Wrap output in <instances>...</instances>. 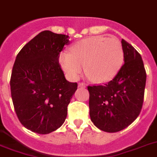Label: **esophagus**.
Segmentation results:
<instances>
[{"instance_id": "34e87169", "label": "esophagus", "mask_w": 157, "mask_h": 157, "mask_svg": "<svg viewBox=\"0 0 157 157\" xmlns=\"http://www.w3.org/2000/svg\"><path fill=\"white\" fill-rule=\"evenodd\" d=\"M78 86L79 87H81V88H85V87L86 86V85H85V84H84V83H79L78 84Z\"/></svg>"}]
</instances>
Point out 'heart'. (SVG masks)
I'll use <instances>...</instances> for the list:
<instances>
[{
	"instance_id": "obj_1",
	"label": "heart",
	"mask_w": 157,
	"mask_h": 157,
	"mask_svg": "<svg viewBox=\"0 0 157 157\" xmlns=\"http://www.w3.org/2000/svg\"><path fill=\"white\" fill-rule=\"evenodd\" d=\"M59 59L63 70L71 79L78 78L86 66V75L92 81L106 82L121 69L124 52L118 39L93 36L77 42L71 52H62Z\"/></svg>"
}]
</instances>
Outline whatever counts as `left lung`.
I'll list each match as a JSON object with an SVG mask.
<instances>
[{"label":"left lung","mask_w":157,"mask_h":157,"mask_svg":"<svg viewBox=\"0 0 157 157\" xmlns=\"http://www.w3.org/2000/svg\"><path fill=\"white\" fill-rule=\"evenodd\" d=\"M124 64L112 81L88 86L91 121L107 132L129 126L142 110L147 73L142 57L131 44L122 39Z\"/></svg>","instance_id":"1"}]
</instances>
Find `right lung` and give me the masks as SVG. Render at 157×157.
<instances>
[{"label":"right lung","instance_id":"add662e5","mask_svg":"<svg viewBox=\"0 0 157 157\" xmlns=\"http://www.w3.org/2000/svg\"><path fill=\"white\" fill-rule=\"evenodd\" d=\"M68 35L44 30L23 47L10 76L13 105L26 128L48 134L63 125L77 83L67 81L59 63Z\"/></svg>","mask_w":157,"mask_h":157}]
</instances>
